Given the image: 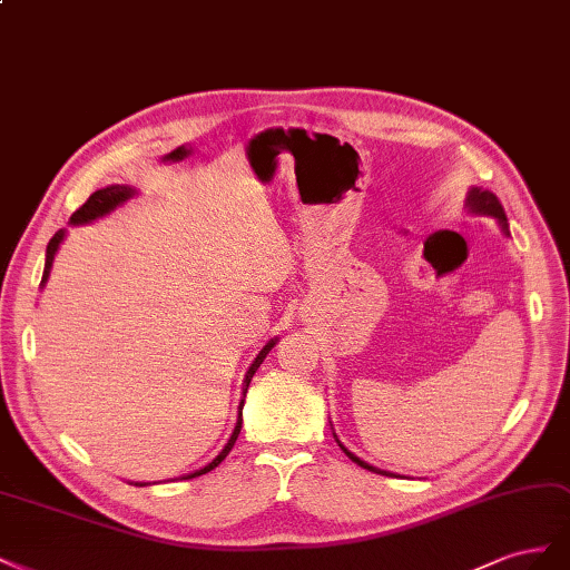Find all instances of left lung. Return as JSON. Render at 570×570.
Instances as JSON below:
<instances>
[{"label": "left lung", "mask_w": 570, "mask_h": 570, "mask_svg": "<svg viewBox=\"0 0 570 570\" xmlns=\"http://www.w3.org/2000/svg\"><path fill=\"white\" fill-rule=\"evenodd\" d=\"M468 209H470V213H475V215H490V217H494V219L499 222V226H501V232L509 236V219H507V213H503V207H501L499 198H497V195H494L492 190L470 188V193H468ZM334 436H336V434H334ZM336 442H338V439H336ZM338 446L344 449L346 456H348L353 463L361 465V468H367V470H372V473H380V475H392V473H386V470H380V468H375V465H370V463L361 461V459L355 456V453H351L341 442H338Z\"/></svg>", "instance_id": "8db88e82"}]
</instances>
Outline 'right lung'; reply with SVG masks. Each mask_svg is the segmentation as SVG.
Masks as SVG:
<instances>
[{
  "mask_svg": "<svg viewBox=\"0 0 570 570\" xmlns=\"http://www.w3.org/2000/svg\"><path fill=\"white\" fill-rule=\"evenodd\" d=\"M136 195V188H128V186H107V188H100V190H95L90 198L86 200V205H80L76 213L71 215V224H88V222H95V219H100V217H105V215H109L111 209H117L121 203H126L128 198H134ZM63 234L67 232H57L55 236H52V240L47 243V257H45V272H42V284L47 282V276H50V269H52V263H55V255H57V250H59V243L63 240ZM279 338H269L267 344L263 346V351L257 353V357L253 361V365L248 367V372H246V380H243V396H246V392H248V384H250V380H253V375H255V370L263 365V361L267 357V353L274 348V344ZM240 411H243V399H240ZM240 425H243V417H240V413H238V420H236V428H234V432H232V436H229V442H226V446L219 451V456L217 459H213L209 461L205 468H200V470H195V473H188V475H184L181 480H190V478H198V475H205V473H209V470H215L226 456H229V451L234 449V444H236V439H238V432H240ZM140 487H145V484H140Z\"/></svg>",
  "mask_w": 570,
  "mask_h": 570,
  "instance_id": "add662e5",
  "label": "right lung"
}]
</instances>
